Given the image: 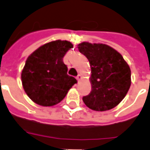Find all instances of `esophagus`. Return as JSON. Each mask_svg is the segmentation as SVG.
I'll list each match as a JSON object with an SVG mask.
<instances>
[{
	"mask_svg": "<svg viewBox=\"0 0 150 150\" xmlns=\"http://www.w3.org/2000/svg\"><path fill=\"white\" fill-rule=\"evenodd\" d=\"M76 79H77V80H78V81H79V80L82 79V76L80 75H78L77 76H76Z\"/></svg>",
	"mask_w": 150,
	"mask_h": 150,
	"instance_id": "obj_1",
	"label": "esophagus"
}]
</instances>
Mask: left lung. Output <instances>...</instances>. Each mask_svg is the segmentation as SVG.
Returning <instances> with one entry per match:
<instances>
[{"mask_svg":"<svg viewBox=\"0 0 150 150\" xmlns=\"http://www.w3.org/2000/svg\"><path fill=\"white\" fill-rule=\"evenodd\" d=\"M79 52L91 66V91L83 100L95 111L110 110L121 102L131 85V71L122 55L101 43L82 42Z\"/></svg>","mask_w":150,"mask_h":150,"instance_id":"8db88e82","label":"left lung"}]
</instances>
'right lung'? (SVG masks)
Wrapping results in <instances>:
<instances>
[{
	"mask_svg": "<svg viewBox=\"0 0 150 150\" xmlns=\"http://www.w3.org/2000/svg\"><path fill=\"white\" fill-rule=\"evenodd\" d=\"M72 47L68 41L56 40L40 46L28 57L21 71V82L34 103L46 107L59 104L77 83L67 75V67L62 61Z\"/></svg>",
	"mask_w": 150,
	"mask_h": 150,
	"instance_id": "obj_1",
	"label": "right lung"
}]
</instances>
